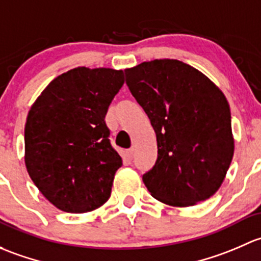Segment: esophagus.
I'll return each instance as SVG.
<instances>
[{
  "mask_svg": "<svg viewBox=\"0 0 261 261\" xmlns=\"http://www.w3.org/2000/svg\"><path fill=\"white\" fill-rule=\"evenodd\" d=\"M125 158L132 161V158H133V149H128L127 152H125Z\"/></svg>",
  "mask_w": 261,
  "mask_h": 261,
  "instance_id": "obj_1",
  "label": "esophagus"
}]
</instances>
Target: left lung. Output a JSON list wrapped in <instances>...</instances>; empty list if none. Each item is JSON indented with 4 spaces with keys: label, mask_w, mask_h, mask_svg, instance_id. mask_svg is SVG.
Returning a JSON list of instances; mask_svg holds the SVG:
<instances>
[{
    "label": "left lung",
    "mask_w": 261,
    "mask_h": 261,
    "mask_svg": "<svg viewBox=\"0 0 261 261\" xmlns=\"http://www.w3.org/2000/svg\"><path fill=\"white\" fill-rule=\"evenodd\" d=\"M125 83L157 137V161L143 174L150 195L173 207H190L214 196L235 149L230 106L221 89L174 59L125 69Z\"/></svg>",
    "instance_id": "1"
}]
</instances>
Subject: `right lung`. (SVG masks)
<instances>
[{"label":"right lung","mask_w":261,"mask_h":261,"mask_svg":"<svg viewBox=\"0 0 261 261\" xmlns=\"http://www.w3.org/2000/svg\"><path fill=\"white\" fill-rule=\"evenodd\" d=\"M123 84V70L79 66L56 76L31 106L25 165L59 210L84 214L111 197L122 157L111 146L104 119Z\"/></svg>","instance_id":"right-lung-1"}]
</instances>
